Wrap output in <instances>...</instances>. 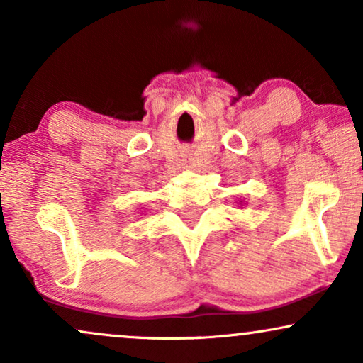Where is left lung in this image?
Segmentation results:
<instances>
[{
  "label": "left lung",
  "mask_w": 363,
  "mask_h": 363,
  "mask_svg": "<svg viewBox=\"0 0 363 363\" xmlns=\"http://www.w3.org/2000/svg\"><path fill=\"white\" fill-rule=\"evenodd\" d=\"M241 203H242V201H240V205H241Z\"/></svg>",
  "instance_id": "left-lung-1"
}]
</instances>
